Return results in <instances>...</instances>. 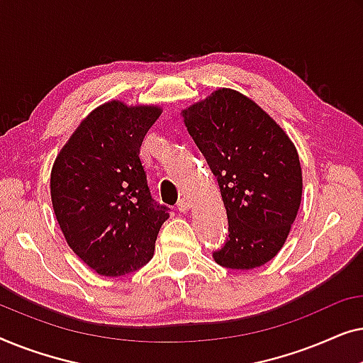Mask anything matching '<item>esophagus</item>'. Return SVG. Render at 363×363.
Returning a JSON list of instances; mask_svg holds the SVG:
<instances>
[{"label":"esophagus","instance_id":"1","mask_svg":"<svg viewBox=\"0 0 363 363\" xmlns=\"http://www.w3.org/2000/svg\"><path fill=\"white\" fill-rule=\"evenodd\" d=\"M177 208H178V211H182V213H186V211L190 210V208H191V203L188 201L186 198H182V200L177 203Z\"/></svg>","mask_w":363,"mask_h":363}]
</instances>
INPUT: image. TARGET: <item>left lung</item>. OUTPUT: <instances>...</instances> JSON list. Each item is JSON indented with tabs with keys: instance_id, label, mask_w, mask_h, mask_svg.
Segmentation results:
<instances>
[{
	"instance_id": "8db88e82",
	"label": "left lung",
	"mask_w": 363,
	"mask_h": 363,
	"mask_svg": "<svg viewBox=\"0 0 363 363\" xmlns=\"http://www.w3.org/2000/svg\"><path fill=\"white\" fill-rule=\"evenodd\" d=\"M183 117L226 208L228 238L213 257L230 269L266 264L299 211L302 172L294 143L257 104L231 89L213 92Z\"/></svg>"
}]
</instances>
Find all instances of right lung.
Instances as JSON below:
<instances>
[{
    "label": "right lung",
    "mask_w": 363,
    "mask_h": 363,
    "mask_svg": "<svg viewBox=\"0 0 363 363\" xmlns=\"http://www.w3.org/2000/svg\"><path fill=\"white\" fill-rule=\"evenodd\" d=\"M160 107L112 101L84 118L51 172V198L71 250L102 276L152 259L170 208L152 198L140 145Z\"/></svg>",
    "instance_id": "right-lung-1"
}]
</instances>
